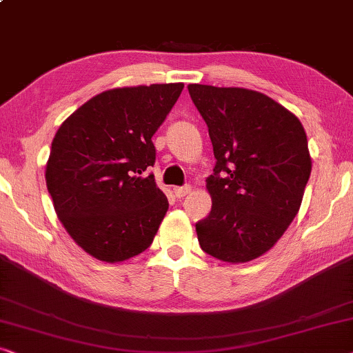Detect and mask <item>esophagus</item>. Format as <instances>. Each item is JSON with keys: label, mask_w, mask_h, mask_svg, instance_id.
<instances>
[{"label": "esophagus", "mask_w": 353, "mask_h": 353, "mask_svg": "<svg viewBox=\"0 0 353 353\" xmlns=\"http://www.w3.org/2000/svg\"><path fill=\"white\" fill-rule=\"evenodd\" d=\"M172 192H174L176 198H183L185 195H188V193H190V185L174 187V188H172Z\"/></svg>", "instance_id": "esophagus-1"}]
</instances>
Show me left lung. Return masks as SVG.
Segmentation results:
<instances>
[{
  "mask_svg": "<svg viewBox=\"0 0 353 353\" xmlns=\"http://www.w3.org/2000/svg\"><path fill=\"white\" fill-rule=\"evenodd\" d=\"M210 132L216 165L206 187L212 206L198 221L201 250L248 262L270 250L299 211L312 161L301 121L265 94L188 84Z\"/></svg>",
  "mask_w": 353,
  "mask_h": 353,
  "instance_id": "8db88e82",
  "label": "left lung"
}]
</instances>
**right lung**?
Masks as SVG:
<instances>
[{
  "mask_svg": "<svg viewBox=\"0 0 353 353\" xmlns=\"http://www.w3.org/2000/svg\"><path fill=\"white\" fill-rule=\"evenodd\" d=\"M182 83L118 88L97 94L56 132L46 185L70 236L99 261L120 262L152 245L168 198L155 176L152 137Z\"/></svg>",
  "mask_w": 353,
  "mask_h": 353,
  "instance_id": "1",
  "label": "right lung"
}]
</instances>
